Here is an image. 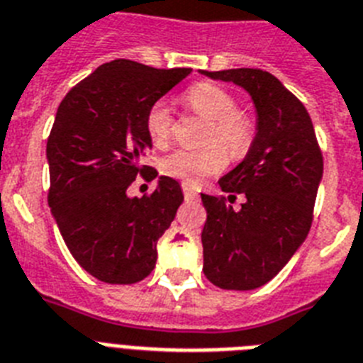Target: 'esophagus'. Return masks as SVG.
I'll list each match as a JSON object with an SVG mask.
<instances>
[{
  "label": "esophagus",
  "instance_id": "esophagus-1",
  "mask_svg": "<svg viewBox=\"0 0 363 363\" xmlns=\"http://www.w3.org/2000/svg\"><path fill=\"white\" fill-rule=\"evenodd\" d=\"M182 191H184V197H186V199H196L197 197L196 186H191L188 182H182Z\"/></svg>",
  "mask_w": 363,
  "mask_h": 363
}]
</instances>
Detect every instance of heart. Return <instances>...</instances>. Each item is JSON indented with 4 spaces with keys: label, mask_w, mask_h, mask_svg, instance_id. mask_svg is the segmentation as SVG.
<instances>
[{
    "label": "heart",
    "mask_w": 363,
    "mask_h": 363,
    "mask_svg": "<svg viewBox=\"0 0 363 363\" xmlns=\"http://www.w3.org/2000/svg\"><path fill=\"white\" fill-rule=\"evenodd\" d=\"M188 108L203 119H208L205 143L212 145L197 151L172 152L162 162V172L167 177L197 184L203 179L216 175L228 166V152L240 158L250 151L255 138L252 115L237 110V99L212 82H199L184 93ZM147 134L155 147H166L173 134V115L166 102H155L145 117Z\"/></svg>",
    "instance_id": "obj_1"
}]
</instances>
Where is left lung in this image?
Segmentation results:
<instances>
[{
	"label": "left lung",
	"instance_id": "obj_1",
	"mask_svg": "<svg viewBox=\"0 0 363 363\" xmlns=\"http://www.w3.org/2000/svg\"><path fill=\"white\" fill-rule=\"evenodd\" d=\"M203 74L240 85L257 111L248 155L218 181L229 196L201 194L203 272L220 289L252 291L268 284L308 237L323 152L308 110L276 76L261 69ZM238 193L247 199L235 211L230 203Z\"/></svg>",
	"mask_w": 363,
	"mask_h": 363
}]
</instances>
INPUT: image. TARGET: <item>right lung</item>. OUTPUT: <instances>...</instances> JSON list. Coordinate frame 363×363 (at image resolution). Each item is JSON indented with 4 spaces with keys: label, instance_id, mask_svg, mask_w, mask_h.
I'll return each mask as SVG.
<instances>
[{
    "label": "right lung",
    "instance_id": "add662e5",
    "mask_svg": "<svg viewBox=\"0 0 363 363\" xmlns=\"http://www.w3.org/2000/svg\"><path fill=\"white\" fill-rule=\"evenodd\" d=\"M191 69H152L115 59L67 93L46 143L48 205L72 257L100 281L138 284L156 264V242L181 207V184L160 177L151 196L128 197L152 147L147 111Z\"/></svg>",
    "mask_w": 363,
    "mask_h": 363
}]
</instances>
